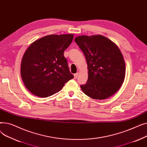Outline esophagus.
I'll use <instances>...</instances> for the list:
<instances>
[{
    "instance_id": "esophagus-1",
    "label": "esophagus",
    "mask_w": 147,
    "mask_h": 147,
    "mask_svg": "<svg viewBox=\"0 0 147 147\" xmlns=\"http://www.w3.org/2000/svg\"><path fill=\"white\" fill-rule=\"evenodd\" d=\"M78 75H79V73H77L74 74V78L75 79H77V78H78Z\"/></svg>"
}]
</instances>
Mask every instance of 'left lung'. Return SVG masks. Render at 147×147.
I'll return each instance as SVG.
<instances>
[{
	"mask_svg": "<svg viewBox=\"0 0 147 147\" xmlns=\"http://www.w3.org/2000/svg\"><path fill=\"white\" fill-rule=\"evenodd\" d=\"M85 56L88 69L83 93L94 99H105L121 86L126 74L124 58L118 46L102 35L80 36L75 38Z\"/></svg>",
	"mask_w": 147,
	"mask_h": 147,
	"instance_id": "1",
	"label": "left lung"
}]
</instances>
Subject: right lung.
I'll return each instance as SVG.
<instances>
[{
    "label": "right lung",
    "mask_w": 147,
    "mask_h": 147,
    "mask_svg": "<svg viewBox=\"0 0 147 147\" xmlns=\"http://www.w3.org/2000/svg\"><path fill=\"white\" fill-rule=\"evenodd\" d=\"M73 37L72 34H51L28 46L22 58L21 76L31 93L46 98L60 91L73 79L64 56Z\"/></svg>",
    "instance_id": "right-lung-1"
}]
</instances>
